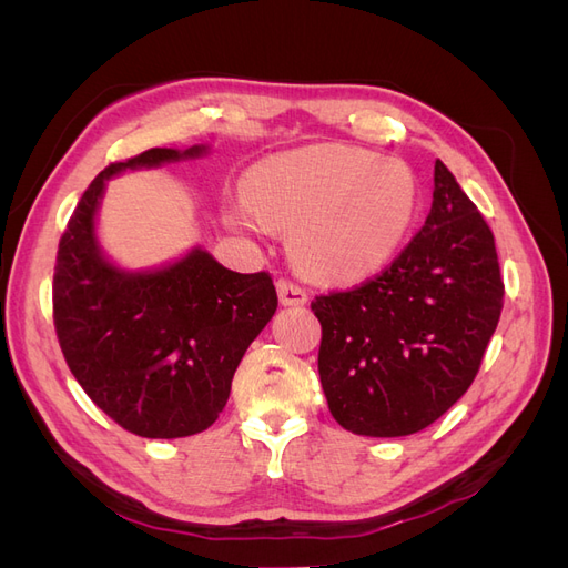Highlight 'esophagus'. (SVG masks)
Masks as SVG:
<instances>
[{"label": "esophagus", "instance_id": "obj_1", "mask_svg": "<svg viewBox=\"0 0 568 568\" xmlns=\"http://www.w3.org/2000/svg\"><path fill=\"white\" fill-rule=\"evenodd\" d=\"M277 294H280L282 305H305L307 303L305 288L298 286L296 282L284 280V277L277 280Z\"/></svg>", "mask_w": 568, "mask_h": 568}]
</instances>
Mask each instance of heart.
Here are the masks:
<instances>
[{
  "mask_svg": "<svg viewBox=\"0 0 568 568\" xmlns=\"http://www.w3.org/2000/svg\"><path fill=\"white\" fill-rule=\"evenodd\" d=\"M234 227H291L288 248L315 277L353 282L382 270L415 220L409 168L343 144L305 146L255 165Z\"/></svg>",
  "mask_w": 568,
  "mask_h": 568,
  "instance_id": "1",
  "label": "heart"
}]
</instances>
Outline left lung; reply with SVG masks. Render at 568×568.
<instances>
[{"mask_svg": "<svg viewBox=\"0 0 568 568\" xmlns=\"http://www.w3.org/2000/svg\"><path fill=\"white\" fill-rule=\"evenodd\" d=\"M503 298L488 222L436 161L432 213L398 257L374 280L311 303L332 417L374 438L434 424L476 379Z\"/></svg>", "mask_w": 568, "mask_h": 568, "instance_id": "left-lung-1", "label": "left lung"}]
</instances>
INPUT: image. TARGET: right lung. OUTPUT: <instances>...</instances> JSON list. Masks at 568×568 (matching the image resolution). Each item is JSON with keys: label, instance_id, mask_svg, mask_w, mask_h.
<instances>
[{"label": "right lung", "instance_id": "add662e5", "mask_svg": "<svg viewBox=\"0 0 568 568\" xmlns=\"http://www.w3.org/2000/svg\"><path fill=\"white\" fill-rule=\"evenodd\" d=\"M203 151L149 149L111 163L59 242L54 326L65 363L99 409L142 438L205 432L227 405L246 348L277 311L267 272H232L201 248L149 272L120 270L99 251L94 215L109 178Z\"/></svg>", "mask_w": 568, "mask_h": 568}]
</instances>
